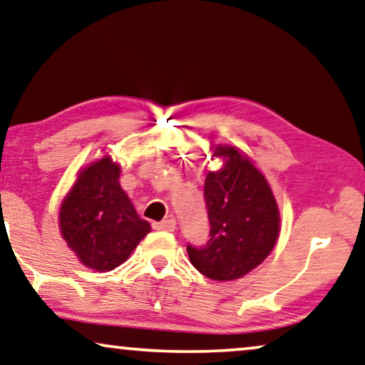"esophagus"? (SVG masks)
<instances>
[{
	"instance_id": "1",
	"label": "esophagus",
	"mask_w": 365,
	"mask_h": 365,
	"mask_svg": "<svg viewBox=\"0 0 365 365\" xmlns=\"http://www.w3.org/2000/svg\"><path fill=\"white\" fill-rule=\"evenodd\" d=\"M153 227H155L156 230L173 232L174 229H176V220H174V219H165V220H161V222H155V224H153Z\"/></svg>"
}]
</instances>
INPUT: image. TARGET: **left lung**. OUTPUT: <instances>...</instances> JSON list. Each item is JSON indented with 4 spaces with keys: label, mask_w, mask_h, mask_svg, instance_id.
Instances as JSON below:
<instances>
[{
    "label": "left lung",
    "mask_w": 365,
    "mask_h": 365,
    "mask_svg": "<svg viewBox=\"0 0 365 365\" xmlns=\"http://www.w3.org/2000/svg\"><path fill=\"white\" fill-rule=\"evenodd\" d=\"M225 163L209 173L204 200L210 224L202 247L187 245L192 265L204 277L229 282L244 277L270 255L279 232L277 200L263 174L232 146L215 148Z\"/></svg>",
    "instance_id": "obj_1"
}]
</instances>
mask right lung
Here are the masks:
<instances>
[{
  "instance_id": "1",
  "label": "right lung",
  "mask_w": 365,
  "mask_h": 365,
  "mask_svg": "<svg viewBox=\"0 0 365 365\" xmlns=\"http://www.w3.org/2000/svg\"><path fill=\"white\" fill-rule=\"evenodd\" d=\"M118 178L120 165L105 156L81 171L61 205L62 237L92 270L120 267L151 230L138 217Z\"/></svg>"
}]
</instances>
